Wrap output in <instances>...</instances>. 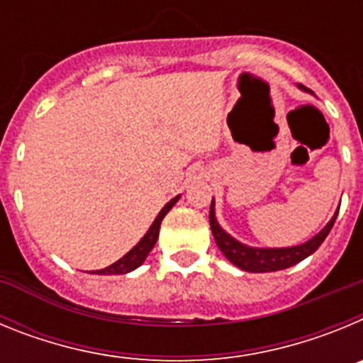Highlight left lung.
Listing matches in <instances>:
<instances>
[{"label":"left lung","instance_id":"1","mask_svg":"<svg viewBox=\"0 0 363 363\" xmlns=\"http://www.w3.org/2000/svg\"><path fill=\"white\" fill-rule=\"evenodd\" d=\"M298 86L307 91L303 85ZM336 216H338V211L331 218V221L316 236H313L309 242L294 247H281V249H258V247H249L245 243L238 242V240H234L230 234H227L225 230L221 229L220 223L216 221V216H214V200L211 201L209 221L213 236L216 240V245L220 247V251L225 255V258L229 259L230 264H234L236 267L243 269L247 272H272L293 267L298 262H301V259H306L307 256L313 255L322 245L323 240L327 238V234L331 233Z\"/></svg>","mask_w":363,"mask_h":363}]
</instances>
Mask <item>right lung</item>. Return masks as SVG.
I'll use <instances>...</instances> for the list:
<instances>
[{
  "mask_svg": "<svg viewBox=\"0 0 363 363\" xmlns=\"http://www.w3.org/2000/svg\"><path fill=\"white\" fill-rule=\"evenodd\" d=\"M178 198L179 196L172 198V200L169 201V203H167L162 211H160V214L156 216V220L152 221V225H150V229L147 230L145 236H143V238L138 242V245H134L133 249H130V251L123 256V258H120L118 262H114L112 265H108V267L101 269V271L92 272V274H125V272H130V271H134L136 267H140V265L145 262L147 256H149V252L152 251V247L156 245L162 220L165 218V214L169 213L172 207H174V203L178 201Z\"/></svg>",
  "mask_w": 363,
  "mask_h": 363,
  "instance_id": "right-lung-1",
  "label": "right lung"
}]
</instances>
